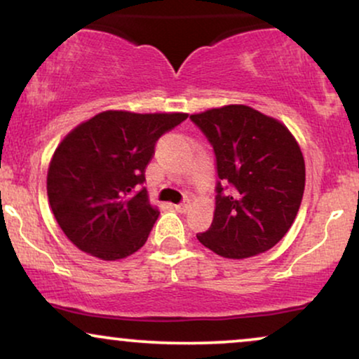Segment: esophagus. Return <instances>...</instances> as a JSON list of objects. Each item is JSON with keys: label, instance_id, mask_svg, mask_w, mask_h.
I'll use <instances>...</instances> for the list:
<instances>
[{"label": "esophagus", "instance_id": "esophagus-1", "mask_svg": "<svg viewBox=\"0 0 359 359\" xmlns=\"http://www.w3.org/2000/svg\"><path fill=\"white\" fill-rule=\"evenodd\" d=\"M188 208H189V205H188L187 201H184V203H180V205H175V210H176V211H180V213H187Z\"/></svg>", "mask_w": 359, "mask_h": 359}]
</instances>
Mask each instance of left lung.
<instances>
[{"instance_id":"left-lung-1","label":"left lung","mask_w":359,"mask_h":359,"mask_svg":"<svg viewBox=\"0 0 359 359\" xmlns=\"http://www.w3.org/2000/svg\"><path fill=\"white\" fill-rule=\"evenodd\" d=\"M216 156V208L196 238L223 258L271 250L287 233L304 193V159L290 130L245 104L191 114Z\"/></svg>"}]
</instances>
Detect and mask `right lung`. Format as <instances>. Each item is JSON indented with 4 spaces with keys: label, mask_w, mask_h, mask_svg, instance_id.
<instances>
[{
    "label": "right lung",
    "mask_w": 359,
    "mask_h": 359,
    "mask_svg": "<svg viewBox=\"0 0 359 359\" xmlns=\"http://www.w3.org/2000/svg\"><path fill=\"white\" fill-rule=\"evenodd\" d=\"M187 113L103 111L74 128L48 170L53 215L74 246L114 261L138 251L159 211L149 205L144 170L154 144Z\"/></svg>",
    "instance_id": "right-lung-1"
}]
</instances>
